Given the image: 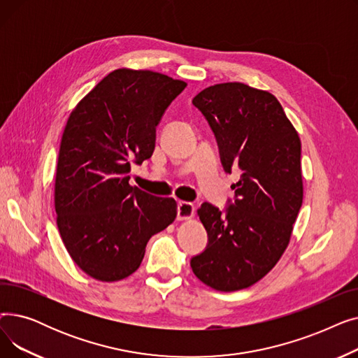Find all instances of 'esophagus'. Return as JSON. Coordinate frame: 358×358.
<instances>
[{"instance_id":"1","label":"esophagus","mask_w":358,"mask_h":358,"mask_svg":"<svg viewBox=\"0 0 358 358\" xmlns=\"http://www.w3.org/2000/svg\"><path fill=\"white\" fill-rule=\"evenodd\" d=\"M194 216V204L189 201H178V220H189Z\"/></svg>"}]
</instances>
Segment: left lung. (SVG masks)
<instances>
[{
    "label": "left lung",
    "instance_id": "8db88e82",
    "mask_svg": "<svg viewBox=\"0 0 358 358\" xmlns=\"http://www.w3.org/2000/svg\"><path fill=\"white\" fill-rule=\"evenodd\" d=\"M193 104L216 136L224 171L241 169L227 215L203 203L197 216L208 248L192 259L196 277L219 292L247 289L285 254L303 201L300 138L271 92L242 83L215 84Z\"/></svg>",
    "mask_w": 358,
    "mask_h": 358
}]
</instances>
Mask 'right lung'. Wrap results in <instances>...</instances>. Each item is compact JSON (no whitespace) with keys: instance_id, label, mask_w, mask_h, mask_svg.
Masks as SVG:
<instances>
[{"instance_id":"1","label":"right lung","mask_w":358,"mask_h":358,"mask_svg":"<svg viewBox=\"0 0 358 358\" xmlns=\"http://www.w3.org/2000/svg\"><path fill=\"white\" fill-rule=\"evenodd\" d=\"M187 87L168 75L120 68L110 72L68 117L55 177L56 224L85 274L119 281L134 274L149 238L177 217V201L129 184L131 162L155 149L157 126Z\"/></svg>"}]
</instances>
